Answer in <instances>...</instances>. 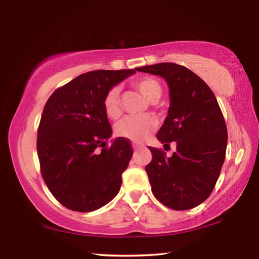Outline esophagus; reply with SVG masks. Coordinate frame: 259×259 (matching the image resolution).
Segmentation results:
<instances>
[{"label":"esophagus","mask_w":259,"mask_h":259,"mask_svg":"<svg viewBox=\"0 0 259 259\" xmlns=\"http://www.w3.org/2000/svg\"><path fill=\"white\" fill-rule=\"evenodd\" d=\"M133 147H134V150H139V148H143L144 146H143V145H140V144L134 143V144H133Z\"/></svg>","instance_id":"34e87169"}]
</instances>
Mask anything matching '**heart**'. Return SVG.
<instances>
[{
    "instance_id": "obj_1",
    "label": "heart",
    "mask_w": 259,
    "mask_h": 259,
    "mask_svg": "<svg viewBox=\"0 0 259 259\" xmlns=\"http://www.w3.org/2000/svg\"><path fill=\"white\" fill-rule=\"evenodd\" d=\"M135 87L142 93L148 102L154 103L162 95V87L153 77H142L135 82ZM105 113L111 119H116L121 114L120 89L114 87L109 89L104 97ZM156 122L151 115L126 116L115 125V134L119 137L128 138L135 142H142L155 129Z\"/></svg>"
}]
</instances>
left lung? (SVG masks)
<instances>
[{
	"mask_svg": "<svg viewBox=\"0 0 259 259\" xmlns=\"http://www.w3.org/2000/svg\"><path fill=\"white\" fill-rule=\"evenodd\" d=\"M163 77L170 106L156 138L164 146L175 142L176 152L148 147L152 161L146 172L155 198L174 210L196 207L211 194L224 163L227 129L211 89L190 69L174 63L136 68Z\"/></svg>",
	"mask_w": 259,
	"mask_h": 259,
	"instance_id": "obj_1",
	"label": "left lung"
}]
</instances>
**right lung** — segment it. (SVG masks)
Masks as SVG:
<instances>
[{
  "label": "right lung",
  "instance_id": "1",
  "mask_svg": "<svg viewBox=\"0 0 259 259\" xmlns=\"http://www.w3.org/2000/svg\"><path fill=\"white\" fill-rule=\"evenodd\" d=\"M135 69L93 71L57 89L43 108L37 131L42 177L65 207L95 211L115 198L134 152L117 137L109 148L112 128L104 109L109 89L135 74Z\"/></svg>",
  "mask_w": 259,
  "mask_h": 259
}]
</instances>
